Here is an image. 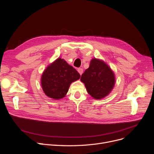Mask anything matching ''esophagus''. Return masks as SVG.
<instances>
[{
	"instance_id": "1",
	"label": "esophagus",
	"mask_w": 154,
	"mask_h": 154,
	"mask_svg": "<svg viewBox=\"0 0 154 154\" xmlns=\"http://www.w3.org/2000/svg\"><path fill=\"white\" fill-rule=\"evenodd\" d=\"M78 72L79 73H80V75H82V73H83V69H82V68H78Z\"/></svg>"
}]
</instances>
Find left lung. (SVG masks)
Wrapping results in <instances>:
<instances>
[{
    "instance_id": "8db88e82",
    "label": "left lung",
    "mask_w": 154,
    "mask_h": 154,
    "mask_svg": "<svg viewBox=\"0 0 154 154\" xmlns=\"http://www.w3.org/2000/svg\"><path fill=\"white\" fill-rule=\"evenodd\" d=\"M80 80L93 98L101 100L109 94L114 87V73L103 60L93 58L90 66L82 74Z\"/></svg>"
}]
</instances>
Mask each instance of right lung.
I'll list each match as a JSON object with an SVG mask.
<instances>
[{"label": "right lung", "mask_w": 154, "mask_h": 154, "mask_svg": "<svg viewBox=\"0 0 154 154\" xmlns=\"http://www.w3.org/2000/svg\"><path fill=\"white\" fill-rule=\"evenodd\" d=\"M80 78L75 69L58 58L45 69L41 78L42 87L46 96L60 100L66 95L71 83Z\"/></svg>", "instance_id": "right-lung-1"}]
</instances>
